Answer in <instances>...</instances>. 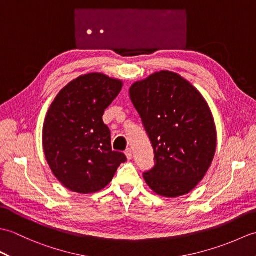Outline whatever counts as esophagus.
Here are the masks:
<instances>
[{
    "instance_id": "obj_1",
    "label": "esophagus",
    "mask_w": 256,
    "mask_h": 256,
    "mask_svg": "<svg viewBox=\"0 0 256 256\" xmlns=\"http://www.w3.org/2000/svg\"><path fill=\"white\" fill-rule=\"evenodd\" d=\"M125 156H126L128 160H131L132 158V150L131 148L125 150Z\"/></svg>"
}]
</instances>
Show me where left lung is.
Masks as SVG:
<instances>
[{"label": "left lung", "instance_id": "left-lung-1", "mask_svg": "<svg viewBox=\"0 0 256 256\" xmlns=\"http://www.w3.org/2000/svg\"><path fill=\"white\" fill-rule=\"evenodd\" d=\"M130 96L155 153L154 167L143 175L146 184L167 198L190 192L216 153V131L208 103L189 81L167 70L136 81Z\"/></svg>", "mask_w": 256, "mask_h": 256}]
</instances>
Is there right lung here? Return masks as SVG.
<instances>
[{
	"label": "right lung",
	"mask_w": 256,
	"mask_h": 256,
	"mask_svg": "<svg viewBox=\"0 0 256 256\" xmlns=\"http://www.w3.org/2000/svg\"><path fill=\"white\" fill-rule=\"evenodd\" d=\"M123 86L118 79L92 72L59 91L42 126V148L54 175L67 189L94 194L106 187L126 156L111 148L103 113Z\"/></svg>",
	"instance_id": "right-lung-1"
}]
</instances>
